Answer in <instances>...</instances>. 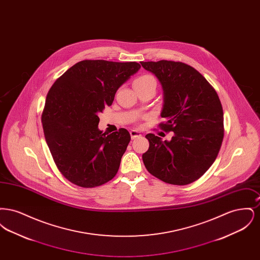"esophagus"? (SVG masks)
Wrapping results in <instances>:
<instances>
[{
	"instance_id": "esophagus-1",
	"label": "esophagus",
	"mask_w": 260,
	"mask_h": 260,
	"mask_svg": "<svg viewBox=\"0 0 260 260\" xmlns=\"http://www.w3.org/2000/svg\"><path fill=\"white\" fill-rule=\"evenodd\" d=\"M129 134H131V137H132V139H135V138H137V137L141 136V134H140L139 132H137V131H135V129L131 131V132H129Z\"/></svg>"
}]
</instances>
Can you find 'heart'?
<instances>
[{"instance_id": "heart-1", "label": "heart", "mask_w": 260, "mask_h": 260, "mask_svg": "<svg viewBox=\"0 0 260 260\" xmlns=\"http://www.w3.org/2000/svg\"><path fill=\"white\" fill-rule=\"evenodd\" d=\"M151 84H155L156 85V81L155 79L150 76V75H143V76H140L138 77L137 79L135 80L134 82V87H144V86H148Z\"/></svg>"}]
</instances>
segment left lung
Returning <instances> with one entry per match:
<instances>
[{"label": "left lung", "mask_w": 260, "mask_h": 260, "mask_svg": "<svg viewBox=\"0 0 260 260\" xmlns=\"http://www.w3.org/2000/svg\"><path fill=\"white\" fill-rule=\"evenodd\" d=\"M155 75L164 90L159 127L173 132L171 141L146 135L149 149L142 160L149 173L166 183L187 185L215 161L224 136L221 102L206 78L182 62H140Z\"/></svg>", "instance_id": "1"}]
</instances>
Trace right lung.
I'll use <instances>...</instances> for the list:
<instances>
[{
  "instance_id": "obj_1",
  "label": "right lung",
  "mask_w": 260,
  "mask_h": 260,
  "mask_svg": "<svg viewBox=\"0 0 260 260\" xmlns=\"http://www.w3.org/2000/svg\"><path fill=\"white\" fill-rule=\"evenodd\" d=\"M139 69L137 62L83 60L50 87L42 124L53 161L70 182L96 187L118 173L131 136L125 128L103 134L99 115Z\"/></svg>"
}]
</instances>
